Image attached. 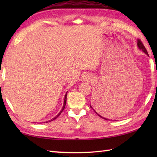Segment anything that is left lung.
<instances>
[{
  "label": "left lung",
  "instance_id": "left-lung-1",
  "mask_svg": "<svg viewBox=\"0 0 157 157\" xmlns=\"http://www.w3.org/2000/svg\"><path fill=\"white\" fill-rule=\"evenodd\" d=\"M137 46H138V47H139V48L140 50H143V51L144 52L146 55H148V53H147V50H146V48H145V46H144V45L143 44V43H142V42H141V41L140 40V39H138V40H137ZM94 104H95V103H94ZM90 107H91V108H92L91 105H90ZM92 109H93V108H92ZM94 111H95V113H96L98 114V116H99L100 117H101V118H103V117H102V116H101L100 115H99V114H98V113L96 112V111H95V110H94ZM104 119H105V120H107V119H106V118H104Z\"/></svg>",
  "mask_w": 157,
  "mask_h": 157
}]
</instances>
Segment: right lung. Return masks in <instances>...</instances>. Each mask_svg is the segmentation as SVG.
Returning a JSON list of instances; mask_svg holds the SVG:
<instances>
[{
  "instance_id": "obj_1",
  "label": "right lung",
  "mask_w": 157,
  "mask_h": 157,
  "mask_svg": "<svg viewBox=\"0 0 157 157\" xmlns=\"http://www.w3.org/2000/svg\"><path fill=\"white\" fill-rule=\"evenodd\" d=\"M66 95H67V93H66V95H65V98H64V102H63V107H62V110L60 111V112L57 114V115L54 118H52V119H51V120L50 121H49L48 122H50V121H52L53 120H55V119H56L58 116H59L61 113H62V111H63V109H64V108H65V106H66ZM47 123V122H46Z\"/></svg>"
}]
</instances>
